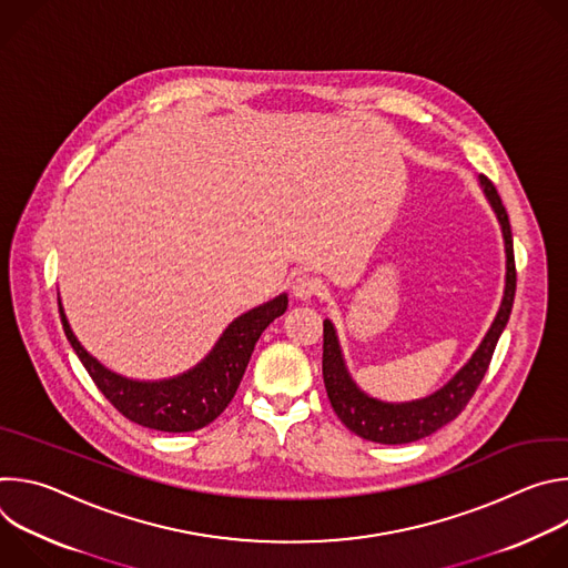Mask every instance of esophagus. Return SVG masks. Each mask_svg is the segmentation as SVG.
<instances>
[{"label":"esophagus","instance_id":"1","mask_svg":"<svg viewBox=\"0 0 568 568\" xmlns=\"http://www.w3.org/2000/svg\"><path fill=\"white\" fill-rule=\"evenodd\" d=\"M321 290H323L321 281H318L316 276H312V274H298V276L292 281V294H294L296 298H301V301H307V298L321 294Z\"/></svg>","mask_w":568,"mask_h":568}]
</instances>
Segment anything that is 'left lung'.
Returning a JSON list of instances; mask_svg holds the SVG:
<instances>
[{
    "instance_id": "left-lung-1",
    "label": "left lung",
    "mask_w": 568,
    "mask_h": 568,
    "mask_svg": "<svg viewBox=\"0 0 568 568\" xmlns=\"http://www.w3.org/2000/svg\"><path fill=\"white\" fill-rule=\"evenodd\" d=\"M478 186L485 200L493 206L497 222L501 226L506 247V287L493 326L485 333V337L480 339L471 357L465 362V366L445 386H440L427 397L412 402H384L364 393L348 373L335 323L331 318L323 321V384H326L331 404L339 420L364 440L382 445H404L438 432L465 409V404L469 402L485 371L490 366L497 342L506 331L513 312L517 272L513 254V231L506 206L501 204V197L488 178L478 175Z\"/></svg>"
}]
</instances>
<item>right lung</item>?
<instances>
[{
	"label": "right lung",
	"instance_id": "1",
	"mask_svg": "<svg viewBox=\"0 0 568 568\" xmlns=\"http://www.w3.org/2000/svg\"><path fill=\"white\" fill-rule=\"evenodd\" d=\"M58 307L71 348L114 409L141 427L182 434L206 427L229 407L263 331L287 310V294L233 318L211 353L186 373L152 382L130 379L103 366L73 335L60 296Z\"/></svg>",
	"mask_w": 568,
	"mask_h": 568
}]
</instances>
